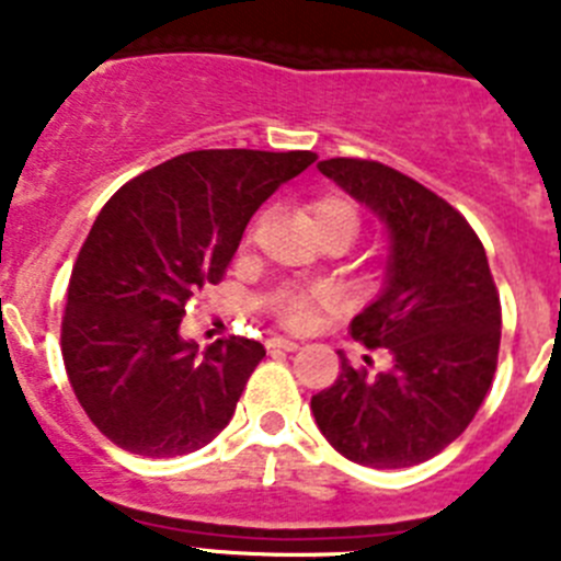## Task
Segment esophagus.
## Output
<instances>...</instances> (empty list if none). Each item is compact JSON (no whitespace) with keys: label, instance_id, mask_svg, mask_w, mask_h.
Returning <instances> with one entry per match:
<instances>
[{"label":"esophagus","instance_id":"34e87169","mask_svg":"<svg viewBox=\"0 0 561 561\" xmlns=\"http://www.w3.org/2000/svg\"><path fill=\"white\" fill-rule=\"evenodd\" d=\"M266 348L270 351H297L300 348V342L286 340V336H270V340H266Z\"/></svg>","mask_w":561,"mask_h":561}]
</instances>
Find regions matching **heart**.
<instances>
[{
  "label": "heart",
  "instance_id": "1",
  "mask_svg": "<svg viewBox=\"0 0 561 561\" xmlns=\"http://www.w3.org/2000/svg\"><path fill=\"white\" fill-rule=\"evenodd\" d=\"M309 213L317 232L345 230L354 238L359 230V210H356L354 202L342 199V196H323L311 205ZM325 300H329V291L317 289V286H284L272 297L270 309L289 329H306L311 323L314 306L325 304Z\"/></svg>",
  "mask_w": 561,
  "mask_h": 561
}]
</instances>
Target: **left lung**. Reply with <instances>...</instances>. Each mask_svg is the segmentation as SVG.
Instances as JSON below:
<instances>
[{
	"instance_id": "obj_1",
	"label": "left lung",
	"mask_w": 561,
	"mask_h": 561,
	"mask_svg": "<svg viewBox=\"0 0 561 561\" xmlns=\"http://www.w3.org/2000/svg\"><path fill=\"white\" fill-rule=\"evenodd\" d=\"M388 230L385 286L351 323L354 340L388 348L381 374L354 368L311 396L331 447L370 469H404L449 447L492 388L500 351V297L489 257L449 202L396 168L370 160L320 162Z\"/></svg>"
}]
</instances>
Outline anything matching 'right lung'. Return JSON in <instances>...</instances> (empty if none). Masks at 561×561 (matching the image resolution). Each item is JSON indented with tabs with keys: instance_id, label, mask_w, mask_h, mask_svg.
Returning <instances> with one entry per match:
<instances>
[{
	"instance_id": "1",
	"label": "right lung",
	"mask_w": 561,
	"mask_h": 561,
	"mask_svg": "<svg viewBox=\"0 0 561 561\" xmlns=\"http://www.w3.org/2000/svg\"><path fill=\"white\" fill-rule=\"evenodd\" d=\"M311 151H191L114 193L67 289L61 354L81 408L112 444L176 458L230 424L264 345L230 336L205 351L180 331L185 304L225 277L247 221Z\"/></svg>"
}]
</instances>
